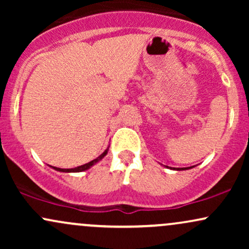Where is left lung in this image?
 Wrapping results in <instances>:
<instances>
[{
	"instance_id": "obj_1",
	"label": "left lung",
	"mask_w": 249,
	"mask_h": 249,
	"mask_svg": "<svg viewBox=\"0 0 249 249\" xmlns=\"http://www.w3.org/2000/svg\"><path fill=\"white\" fill-rule=\"evenodd\" d=\"M186 168H191V167H186ZM186 168H178V170H186Z\"/></svg>"
}]
</instances>
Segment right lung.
I'll list each match as a JSON object with an SVG mask.
<instances>
[{
	"label": "right lung",
	"instance_id": "1",
	"mask_svg": "<svg viewBox=\"0 0 249 249\" xmlns=\"http://www.w3.org/2000/svg\"><path fill=\"white\" fill-rule=\"evenodd\" d=\"M107 153V150L105 151V152H103L101 156L98 157V158H96V159H93L92 161H90V162H88V164H84V165H82V166H78V167H75V168H58V167H53L55 168V170H57V171H61V172H82V171H85V170H88V168H90L91 166H92V165H95L97 161H99L101 160V159L103 158V157L105 156V154Z\"/></svg>",
	"mask_w": 249,
	"mask_h": 249
}]
</instances>
